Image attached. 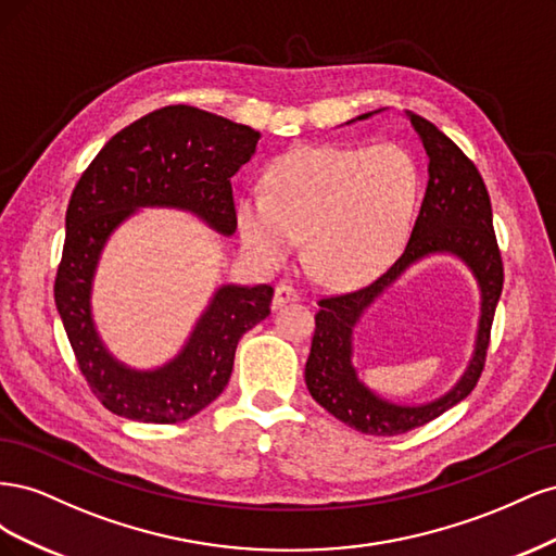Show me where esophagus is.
Segmentation results:
<instances>
[{
  "instance_id": "1",
  "label": "esophagus",
  "mask_w": 556,
  "mask_h": 556,
  "mask_svg": "<svg viewBox=\"0 0 556 556\" xmlns=\"http://www.w3.org/2000/svg\"><path fill=\"white\" fill-rule=\"evenodd\" d=\"M292 301H299V292L290 285H278L276 292H274V301H271V308H280L285 304H292Z\"/></svg>"
}]
</instances>
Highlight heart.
<instances>
[{"instance_id":"obj_1","label":"heart","mask_w":556,"mask_h":556,"mask_svg":"<svg viewBox=\"0 0 556 556\" xmlns=\"http://www.w3.org/2000/svg\"><path fill=\"white\" fill-rule=\"evenodd\" d=\"M417 192L415 162L394 143L299 148L268 166L266 190L241 197V241L252 257L278 266L304 237L319 280L359 285L406 243Z\"/></svg>"}]
</instances>
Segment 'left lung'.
I'll use <instances>...</instances> for the list:
<instances>
[{
  "mask_svg": "<svg viewBox=\"0 0 556 556\" xmlns=\"http://www.w3.org/2000/svg\"><path fill=\"white\" fill-rule=\"evenodd\" d=\"M374 113H364L355 121H366ZM406 115L429 155V182L410 241L401 257L371 285L317 301L319 311L315 313V333L306 362L311 396L336 419L368 435H399L422 427L473 392L484 368L494 311L503 290V262L492 223V201L480 172L459 146L427 117L410 111ZM431 254L459 256L479 280L481 323L477 348L465 376L447 395L419 407H401L378 397L358 380L351 366V331L363 311L406 267Z\"/></svg>",
  "mask_w": 556,
  "mask_h": 556,
  "instance_id": "8db88e82",
  "label": "left lung"
}]
</instances>
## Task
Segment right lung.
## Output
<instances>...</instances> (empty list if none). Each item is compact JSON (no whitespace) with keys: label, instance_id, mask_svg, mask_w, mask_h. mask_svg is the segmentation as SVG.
Returning <instances> with one entry per match:
<instances>
[{"label":"right lung","instance_id":"add662e5","mask_svg":"<svg viewBox=\"0 0 556 556\" xmlns=\"http://www.w3.org/2000/svg\"><path fill=\"white\" fill-rule=\"evenodd\" d=\"M260 131L194 106H164L99 150L66 208L55 306L92 394L111 413L150 425L182 422L223 394L241 336L271 313V285H223L188 343L153 371L117 362L92 319V280L111 233L146 206L190 211L215 231H237L231 176L255 155Z\"/></svg>","mask_w":556,"mask_h":556}]
</instances>
